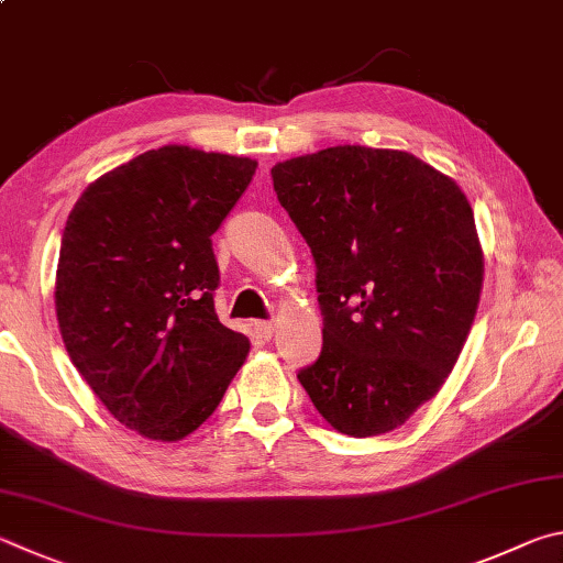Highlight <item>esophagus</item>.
I'll use <instances>...</instances> for the list:
<instances>
[{
	"instance_id": "34e87169",
	"label": "esophagus",
	"mask_w": 563,
	"mask_h": 563,
	"mask_svg": "<svg viewBox=\"0 0 563 563\" xmlns=\"http://www.w3.org/2000/svg\"><path fill=\"white\" fill-rule=\"evenodd\" d=\"M254 329H256V333H260L262 339L269 341L272 333H274V323H272V321H256Z\"/></svg>"
}]
</instances>
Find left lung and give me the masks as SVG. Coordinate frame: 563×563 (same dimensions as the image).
<instances>
[{"label": "left lung", "instance_id": "8db88e82", "mask_svg": "<svg viewBox=\"0 0 563 563\" xmlns=\"http://www.w3.org/2000/svg\"><path fill=\"white\" fill-rule=\"evenodd\" d=\"M272 180L317 264L323 346L299 383L351 438L400 428L475 321L485 264L467 197L416 155L363 145L291 157Z\"/></svg>", "mask_w": 563, "mask_h": 563}]
</instances>
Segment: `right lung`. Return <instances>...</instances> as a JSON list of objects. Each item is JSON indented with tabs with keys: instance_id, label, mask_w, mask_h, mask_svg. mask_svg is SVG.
<instances>
[{
	"instance_id": "right-lung-1",
	"label": "right lung",
	"mask_w": 563,
	"mask_h": 563,
	"mask_svg": "<svg viewBox=\"0 0 563 563\" xmlns=\"http://www.w3.org/2000/svg\"><path fill=\"white\" fill-rule=\"evenodd\" d=\"M256 161L165 145L98 177L68 214L56 319L111 416L183 440L220 406L250 341L214 313L212 240Z\"/></svg>"
}]
</instances>
